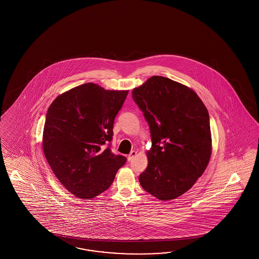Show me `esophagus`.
Masks as SVG:
<instances>
[{"instance_id":"obj_1","label":"esophagus","mask_w":259,"mask_h":259,"mask_svg":"<svg viewBox=\"0 0 259 259\" xmlns=\"http://www.w3.org/2000/svg\"><path fill=\"white\" fill-rule=\"evenodd\" d=\"M137 154V152H135V151H132L131 152V154L127 155V161H132L134 157H135V155Z\"/></svg>"}]
</instances>
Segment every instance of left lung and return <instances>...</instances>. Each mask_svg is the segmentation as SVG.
<instances>
[{
	"label": "left lung",
	"instance_id": "8db88e82",
	"mask_svg": "<svg viewBox=\"0 0 259 259\" xmlns=\"http://www.w3.org/2000/svg\"><path fill=\"white\" fill-rule=\"evenodd\" d=\"M132 98L148 123L152 141L140 183L160 200L177 198L193 187L208 165V111L193 90L160 76L134 89Z\"/></svg>",
	"mask_w": 259,
	"mask_h": 259
}]
</instances>
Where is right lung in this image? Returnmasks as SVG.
Returning a JSON list of instances; mask_svg holds the SVG:
<instances>
[{
	"label": "right lung",
	"mask_w": 259,
	"mask_h": 259,
	"mask_svg": "<svg viewBox=\"0 0 259 259\" xmlns=\"http://www.w3.org/2000/svg\"><path fill=\"white\" fill-rule=\"evenodd\" d=\"M127 91L85 83L50 105L42 148L59 182L78 198H94L110 187L127 158L112 153L114 121Z\"/></svg>",
	"instance_id": "1"
}]
</instances>
